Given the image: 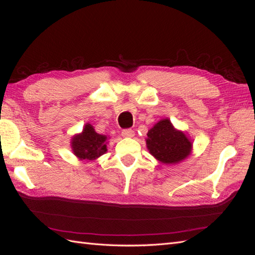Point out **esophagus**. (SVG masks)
Wrapping results in <instances>:
<instances>
[{"label": "esophagus", "instance_id": "1", "mask_svg": "<svg viewBox=\"0 0 255 255\" xmlns=\"http://www.w3.org/2000/svg\"><path fill=\"white\" fill-rule=\"evenodd\" d=\"M121 135H122L123 137H133V136L135 135V132H134L133 129L127 128V129H123V130H122Z\"/></svg>", "mask_w": 255, "mask_h": 255}]
</instances>
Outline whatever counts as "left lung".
I'll list each match as a JSON object with an SVG mask.
<instances>
[{
  "label": "left lung",
  "mask_w": 255,
  "mask_h": 255,
  "mask_svg": "<svg viewBox=\"0 0 255 255\" xmlns=\"http://www.w3.org/2000/svg\"><path fill=\"white\" fill-rule=\"evenodd\" d=\"M146 136V148L163 164H177L191 153L190 139L182 130L176 129L169 119L158 121Z\"/></svg>",
  "instance_id": "obj_1"
}]
</instances>
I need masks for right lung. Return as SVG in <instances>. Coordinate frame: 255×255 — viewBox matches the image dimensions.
I'll use <instances>...</instances> for the list:
<instances>
[{
	"instance_id": "right-lung-1",
	"label": "right lung",
	"mask_w": 255,
	"mask_h": 255,
	"mask_svg": "<svg viewBox=\"0 0 255 255\" xmlns=\"http://www.w3.org/2000/svg\"><path fill=\"white\" fill-rule=\"evenodd\" d=\"M109 137L98 134L90 123H86L81 134L74 135L71 148L74 155L81 160H95L106 153Z\"/></svg>"
}]
</instances>
